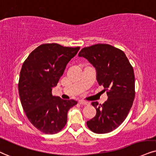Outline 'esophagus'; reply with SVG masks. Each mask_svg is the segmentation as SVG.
<instances>
[{
    "mask_svg": "<svg viewBox=\"0 0 156 156\" xmlns=\"http://www.w3.org/2000/svg\"><path fill=\"white\" fill-rule=\"evenodd\" d=\"M79 103H80V104H81V105H87L90 104L88 102L85 101H83V100H80V101H79Z\"/></svg>",
    "mask_w": 156,
    "mask_h": 156,
    "instance_id": "esophagus-1",
    "label": "esophagus"
}]
</instances>
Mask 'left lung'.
<instances>
[{"label": "left lung", "mask_w": 156, "mask_h": 156, "mask_svg": "<svg viewBox=\"0 0 156 156\" xmlns=\"http://www.w3.org/2000/svg\"><path fill=\"white\" fill-rule=\"evenodd\" d=\"M78 55L85 58L95 67L98 82L103 86L108 98L103 104L92 103L97 113L87 122L88 128L97 134L112 132L125 120L133 104V67L122 50L108 44L85 47Z\"/></svg>", "instance_id": "1"}]
</instances>
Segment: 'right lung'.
<instances>
[{"mask_svg":"<svg viewBox=\"0 0 156 156\" xmlns=\"http://www.w3.org/2000/svg\"><path fill=\"white\" fill-rule=\"evenodd\" d=\"M80 48L43 44L23 63L18 84L21 103L29 121L43 133L60 132L66 124L68 111L77 103L53 96L52 89Z\"/></svg>","mask_w":156,"mask_h":156,"instance_id":"right-lung-1","label":"right lung"}]
</instances>
